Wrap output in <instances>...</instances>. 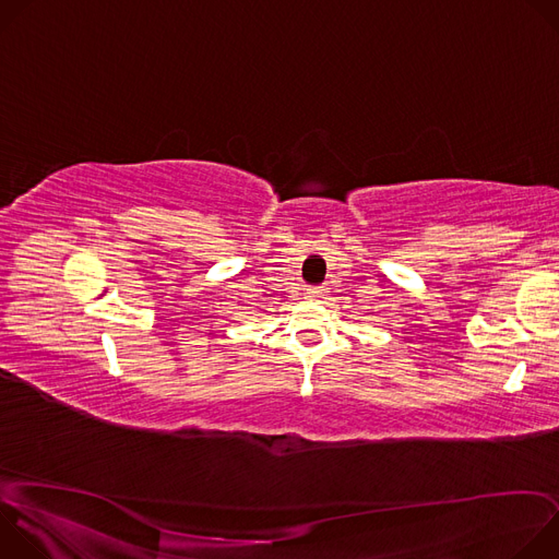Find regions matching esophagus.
I'll return each instance as SVG.
<instances>
[{
	"instance_id": "esophagus-1",
	"label": "esophagus",
	"mask_w": 559,
	"mask_h": 559,
	"mask_svg": "<svg viewBox=\"0 0 559 559\" xmlns=\"http://www.w3.org/2000/svg\"><path fill=\"white\" fill-rule=\"evenodd\" d=\"M325 294H328V289H325V287H321V285L307 287V296H309V298H323Z\"/></svg>"
}]
</instances>
